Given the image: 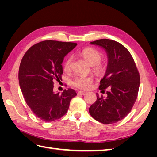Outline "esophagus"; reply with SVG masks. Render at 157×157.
<instances>
[{"label":"esophagus","mask_w":157,"mask_h":157,"mask_svg":"<svg viewBox=\"0 0 157 157\" xmlns=\"http://www.w3.org/2000/svg\"><path fill=\"white\" fill-rule=\"evenodd\" d=\"M78 94H80V95H85V94H86V92H84V91H79L78 92Z\"/></svg>","instance_id":"esophagus-1"}]
</instances>
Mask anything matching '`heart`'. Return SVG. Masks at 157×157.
Here are the masks:
<instances>
[{
	"label": "heart",
	"instance_id": "obj_1",
	"mask_svg": "<svg viewBox=\"0 0 157 157\" xmlns=\"http://www.w3.org/2000/svg\"><path fill=\"white\" fill-rule=\"evenodd\" d=\"M79 54L90 65H94L95 71L97 72L103 71L104 67L101 63L103 54L100 51L94 48H86L80 51ZM71 61H72V57L71 56H68L65 59L63 64V69L65 71H68L70 69ZM92 82L93 78L91 76L78 75L71 80V85L76 88L86 90L92 86Z\"/></svg>",
	"mask_w": 157,
	"mask_h": 157
}]
</instances>
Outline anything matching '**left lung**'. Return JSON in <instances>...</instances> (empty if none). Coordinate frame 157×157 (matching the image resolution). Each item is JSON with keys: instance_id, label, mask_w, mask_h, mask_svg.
<instances>
[{"instance_id": "1", "label": "left lung", "mask_w": 157, "mask_h": 157, "mask_svg": "<svg viewBox=\"0 0 157 157\" xmlns=\"http://www.w3.org/2000/svg\"><path fill=\"white\" fill-rule=\"evenodd\" d=\"M90 44L102 47L107 54V69L99 90H109L106 98L96 94L97 100L89 108V113L103 124H113L131 111L138 94L140 73L130 52L119 42L99 39Z\"/></svg>"}]
</instances>
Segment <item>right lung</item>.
<instances>
[{
	"label": "right lung",
	"instance_id": "add662e5",
	"mask_svg": "<svg viewBox=\"0 0 157 157\" xmlns=\"http://www.w3.org/2000/svg\"><path fill=\"white\" fill-rule=\"evenodd\" d=\"M77 43L44 40L32 46L23 56L19 69V82L25 100L40 120L52 122L64 116L77 96L69 88L54 92V83L61 80L64 57Z\"/></svg>",
	"mask_w": 157,
	"mask_h": 157
}]
</instances>
